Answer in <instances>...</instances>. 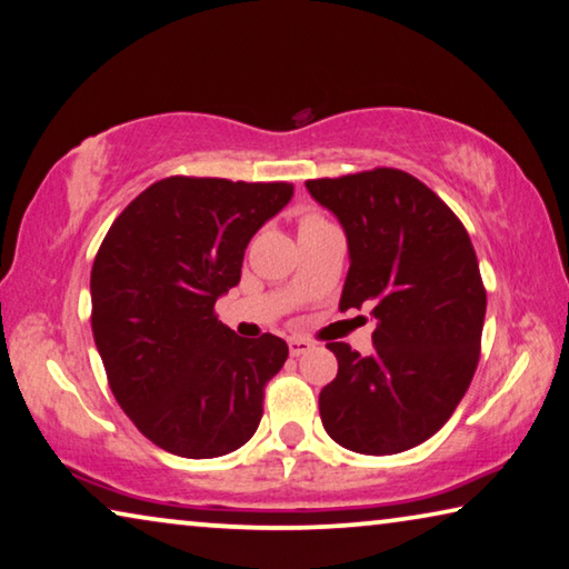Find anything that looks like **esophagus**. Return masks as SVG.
I'll return each mask as SVG.
<instances>
[{
  "instance_id": "obj_1",
  "label": "esophagus",
  "mask_w": 569,
  "mask_h": 569,
  "mask_svg": "<svg viewBox=\"0 0 569 569\" xmlns=\"http://www.w3.org/2000/svg\"><path fill=\"white\" fill-rule=\"evenodd\" d=\"M287 346H290V356H305L307 350H312V342L305 340V338H290L287 340Z\"/></svg>"
}]
</instances>
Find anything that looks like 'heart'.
Wrapping results in <instances>:
<instances>
[{
  "label": "heart",
  "mask_w": 569,
  "mask_h": 569,
  "mask_svg": "<svg viewBox=\"0 0 569 569\" xmlns=\"http://www.w3.org/2000/svg\"><path fill=\"white\" fill-rule=\"evenodd\" d=\"M325 219H320L318 213H307V217H302V221H300V229L302 227H312V223H322Z\"/></svg>",
  "instance_id": "obj_1"
}]
</instances>
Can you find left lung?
I'll list each match as a JSON object with an SVG mask.
<instances>
[{
	"label": "left lung",
	"instance_id": "left-lung-1",
	"mask_svg": "<svg viewBox=\"0 0 569 569\" xmlns=\"http://www.w3.org/2000/svg\"><path fill=\"white\" fill-rule=\"evenodd\" d=\"M348 239L340 310L370 307L372 352L330 342L338 376L320 418L350 451L413 449L449 421L479 362L487 315L479 262L453 211L411 173L376 169L307 181Z\"/></svg>",
	"mask_w": 569,
	"mask_h": 569
}]
</instances>
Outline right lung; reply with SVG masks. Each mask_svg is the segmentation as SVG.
Returning a JSON list of instances; mask_svg holds the SVG:
<instances>
[{
	"mask_svg": "<svg viewBox=\"0 0 569 569\" xmlns=\"http://www.w3.org/2000/svg\"><path fill=\"white\" fill-rule=\"evenodd\" d=\"M292 193V183L171 176L102 239L90 274L96 348L120 408L163 451L213 459L262 421L264 386L290 350L269 332L239 338L213 305L239 284L249 239Z\"/></svg>",
	"mask_w": 569,
	"mask_h": 569,
	"instance_id": "add662e5",
	"label": "right lung"
}]
</instances>
